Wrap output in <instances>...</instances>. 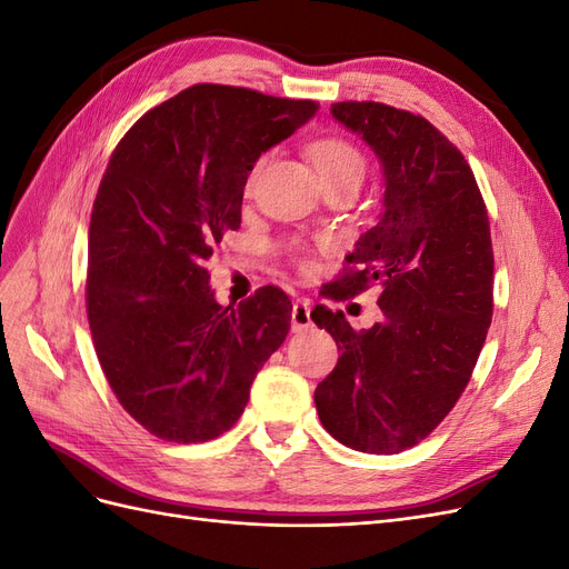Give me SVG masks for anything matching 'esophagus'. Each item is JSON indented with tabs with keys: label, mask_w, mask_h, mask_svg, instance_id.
I'll use <instances>...</instances> for the list:
<instances>
[{
	"label": "esophagus",
	"mask_w": 569,
	"mask_h": 569,
	"mask_svg": "<svg viewBox=\"0 0 569 569\" xmlns=\"http://www.w3.org/2000/svg\"><path fill=\"white\" fill-rule=\"evenodd\" d=\"M313 325L311 320V303L306 299H299L295 306H291V330L303 332Z\"/></svg>",
	"instance_id": "esophagus-1"
}]
</instances>
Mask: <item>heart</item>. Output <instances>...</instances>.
Returning a JSON list of instances; mask_svg holds the SVG:
<instances>
[{
	"label": "heart",
	"mask_w": 569,
	"mask_h": 569,
	"mask_svg": "<svg viewBox=\"0 0 569 569\" xmlns=\"http://www.w3.org/2000/svg\"><path fill=\"white\" fill-rule=\"evenodd\" d=\"M311 159L316 163L318 176L322 184L332 182H347V180H360L366 176V159L353 144L343 140H320L311 147ZM263 161H258L249 173L247 189L253 187L258 173H261Z\"/></svg>",
	"instance_id": "heart-1"
}]
</instances>
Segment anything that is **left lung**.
I'll return each instance as SVG.
<instances>
[{"label":"left lung","instance_id":"obj_1","mask_svg":"<svg viewBox=\"0 0 569 569\" xmlns=\"http://www.w3.org/2000/svg\"><path fill=\"white\" fill-rule=\"evenodd\" d=\"M382 166V211L360 234L330 297L380 282L382 320L356 332L313 308L337 341V368L316 389L322 427L353 451L391 456L422 441L468 387L491 325L493 249L487 206L462 153L412 116L375 101L332 104Z\"/></svg>","mask_w":569,"mask_h":569}]
</instances>
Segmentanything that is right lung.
<instances>
[{
    "instance_id": "add662e5",
    "label": "right lung",
    "mask_w": 569,
    "mask_h": 569,
    "mask_svg": "<svg viewBox=\"0 0 569 569\" xmlns=\"http://www.w3.org/2000/svg\"><path fill=\"white\" fill-rule=\"evenodd\" d=\"M316 111L308 99L194 84L144 113L113 151L90 218L88 318L116 399L153 437L199 443L228 432L282 347L284 291L263 287L226 308L203 263L242 222L261 153Z\"/></svg>"
}]
</instances>
